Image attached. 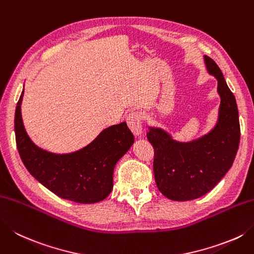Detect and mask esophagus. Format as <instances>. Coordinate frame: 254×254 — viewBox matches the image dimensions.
Returning <instances> with one entry per match:
<instances>
[{
    "label": "esophagus",
    "instance_id": "obj_1",
    "mask_svg": "<svg viewBox=\"0 0 254 254\" xmlns=\"http://www.w3.org/2000/svg\"><path fill=\"white\" fill-rule=\"evenodd\" d=\"M127 123L130 130L134 135L137 137H141L143 134V127H142V118L138 112H132L127 118Z\"/></svg>",
    "mask_w": 254,
    "mask_h": 254
}]
</instances>
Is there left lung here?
Returning <instances> with one entry per match:
<instances>
[{
  "instance_id": "left-lung-1",
  "label": "left lung",
  "mask_w": 254,
  "mask_h": 254,
  "mask_svg": "<svg viewBox=\"0 0 254 254\" xmlns=\"http://www.w3.org/2000/svg\"><path fill=\"white\" fill-rule=\"evenodd\" d=\"M207 71L218 81L220 97L218 119L205 135L190 142L176 141L158 127H148L147 138L154 147V176L157 188L175 201L199 198L210 191L230 170L240 142L236 98L218 64L203 56Z\"/></svg>"
}]
</instances>
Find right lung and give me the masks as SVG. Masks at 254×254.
<instances>
[{"mask_svg": "<svg viewBox=\"0 0 254 254\" xmlns=\"http://www.w3.org/2000/svg\"><path fill=\"white\" fill-rule=\"evenodd\" d=\"M23 96L24 89L15 110V136L19 156L32 176L64 199L94 203L107 198L113 188L114 167L134 143L127 123L104 128L80 150L53 153L37 146L25 130Z\"/></svg>", "mask_w": 254, "mask_h": 254, "instance_id": "1", "label": "right lung"}]
</instances>
